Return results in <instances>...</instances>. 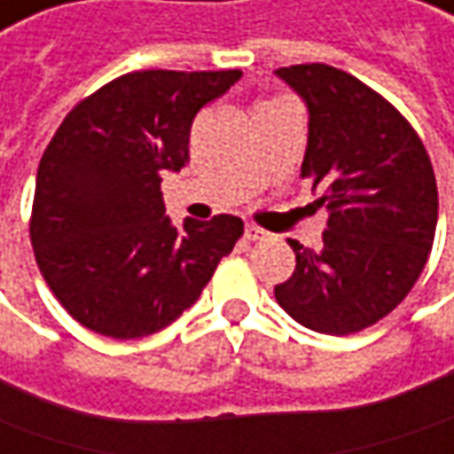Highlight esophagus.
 Wrapping results in <instances>:
<instances>
[{
  "instance_id": "esophagus-1",
  "label": "esophagus",
  "mask_w": 454,
  "mask_h": 454,
  "mask_svg": "<svg viewBox=\"0 0 454 454\" xmlns=\"http://www.w3.org/2000/svg\"><path fill=\"white\" fill-rule=\"evenodd\" d=\"M266 236H269V233H266L264 228H259V226L244 228V239H247V241H264Z\"/></svg>"
}]
</instances>
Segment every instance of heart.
Segmentation results:
<instances>
[{"instance_id": "obj_1", "label": "heart", "mask_w": 454, "mask_h": 454, "mask_svg": "<svg viewBox=\"0 0 454 454\" xmlns=\"http://www.w3.org/2000/svg\"><path fill=\"white\" fill-rule=\"evenodd\" d=\"M277 101H285V98H282V96H279V98H269V101H262L259 106H264V104H277ZM259 106H256V109H259Z\"/></svg>"}]
</instances>
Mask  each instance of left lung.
Listing matches in <instances>:
<instances>
[{
  "instance_id": "1",
  "label": "left lung",
  "mask_w": 454,
  "mask_h": 454,
  "mask_svg": "<svg viewBox=\"0 0 454 454\" xmlns=\"http://www.w3.org/2000/svg\"><path fill=\"white\" fill-rule=\"evenodd\" d=\"M309 111L302 180L330 210L323 247L297 241L294 274L274 286L300 325L350 335L404 300L437 228V180L404 114L356 75L325 63L277 70Z\"/></svg>"
}]
</instances>
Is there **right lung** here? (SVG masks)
<instances>
[{"label": "right lung", "instance_id": "add662e5", "mask_svg": "<svg viewBox=\"0 0 454 454\" xmlns=\"http://www.w3.org/2000/svg\"><path fill=\"white\" fill-rule=\"evenodd\" d=\"M241 70H134L78 101L37 168L30 241L73 320L116 340L177 320L244 236L236 215L169 226L162 175L188 165L198 111Z\"/></svg>", "mask_w": 454, "mask_h": 454}]
</instances>
